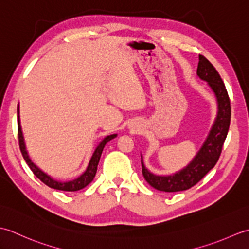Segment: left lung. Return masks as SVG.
Listing matches in <instances>:
<instances>
[{
    "instance_id": "left-lung-1",
    "label": "left lung",
    "mask_w": 249,
    "mask_h": 249,
    "mask_svg": "<svg viewBox=\"0 0 249 249\" xmlns=\"http://www.w3.org/2000/svg\"><path fill=\"white\" fill-rule=\"evenodd\" d=\"M197 76L205 82L212 89L216 102H217V114L210 133L204 140L202 146L197 152L190 162L181 170L169 174V176H158L152 173L144 165L143 156L141 155L142 174L145 181L152 187L165 193H176L189 189L197 184L211 169H213L220 156L221 149L228 134L231 107L230 99L227 93L224 81L221 80L218 71L206 60L203 55H199L197 68Z\"/></svg>"
}]
</instances>
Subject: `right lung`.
Listing matches in <instances>:
<instances>
[{
  "mask_svg": "<svg viewBox=\"0 0 249 249\" xmlns=\"http://www.w3.org/2000/svg\"><path fill=\"white\" fill-rule=\"evenodd\" d=\"M17 116H18V138H19V145H20V151L22 153V156L24 158L25 162L28 163V166L30 167V169L32 170L35 176L38 178L41 182L44 184H46L47 186H49L51 188H54L57 190H64V192H77V190H80L82 188H84L86 186L91 183L94 178L95 174H96L97 171V166L98 162L100 160V156H102V153L105 145L107 144V142H109L110 140L114 139L116 136V134L113 135H109L106 136L105 138L99 142L98 145L95 147V150L93 152V154L91 156V160L89 161V165L87 167L86 170L82 174H80L78 178H73V179H70V181H57V179L53 178L52 177H50L49 174H47L46 172H44L41 170L40 168L37 167L35 163L32 161V160L29 156V153L26 151V146H25V142H24V137H23V133H22V128H21V122H20V110H19V105L17 108Z\"/></svg>",
  "mask_w": 249,
  "mask_h": 249,
  "instance_id": "add662e5",
  "label": "right lung"
}]
</instances>
